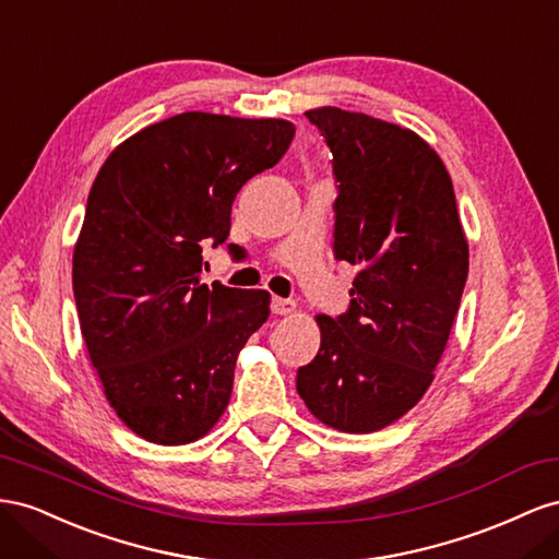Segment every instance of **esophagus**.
<instances>
[{"label":"esophagus","mask_w":559,"mask_h":559,"mask_svg":"<svg viewBox=\"0 0 559 559\" xmlns=\"http://www.w3.org/2000/svg\"><path fill=\"white\" fill-rule=\"evenodd\" d=\"M293 311H295V301H293V299L271 297V313H276V316H290Z\"/></svg>","instance_id":"esophagus-1"}]
</instances>
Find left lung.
Instances as JSON below:
<instances>
[{
  "label": "left lung",
  "instance_id": "obj_1",
  "mask_svg": "<svg viewBox=\"0 0 559 559\" xmlns=\"http://www.w3.org/2000/svg\"><path fill=\"white\" fill-rule=\"evenodd\" d=\"M332 152L334 258L358 266L348 311L316 316L321 348L297 370L318 421L372 433L421 401L468 276L454 187L414 131L340 107L309 109Z\"/></svg>",
  "mask_w": 559,
  "mask_h": 559
}]
</instances>
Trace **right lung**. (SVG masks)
<instances>
[{"instance_id": "right-lung-1", "label": "right lung", "mask_w": 559, "mask_h": 559, "mask_svg": "<svg viewBox=\"0 0 559 559\" xmlns=\"http://www.w3.org/2000/svg\"><path fill=\"white\" fill-rule=\"evenodd\" d=\"M293 135L285 119L185 111L123 140L95 178L72 288L105 397L135 436L187 444L227 409L238 350L271 297L209 288L201 252L227 241L238 189Z\"/></svg>"}]
</instances>
